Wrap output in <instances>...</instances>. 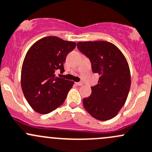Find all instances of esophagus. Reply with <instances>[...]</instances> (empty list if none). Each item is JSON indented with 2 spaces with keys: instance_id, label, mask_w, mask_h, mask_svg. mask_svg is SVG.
I'll list each match as a JSON object with an SVG mask.
<instances>
[{
  "instance_id": "obj_1",
  "label": "esophagus",
  "mask_w": 152,
  "mask_h": 152,
  "mask_svg": "<svg viewBox=\"0 0 152 152\" xmlns=\"http://www.w3.org/2000/svg\"><path fill=\"white\" fill-rule=\"evenodd\" d=\"M76 84L78 86H82L83 83L82 82H76Z\"/></svg>"
}]
</instances>
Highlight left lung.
Returning a JSON list of instances; mask_svg holds the SVG:
<instances>
[{"instance_id":"8db88e82","label":"left lung","mask_w":152,"mask_h":152,"mask_svg":"<svg viewBox=\"0 0 152 152\" xmlns=\"http://www.w3.org/2000/svg\"><path fill=\"white\" fill-rule=\"evenodd\" d=\"M77 48L89 60L92 72L100 76L98 84L91 87L90 96L83 100L84 108L98 120L112 119L124 105L130 88L127 60L116 46L107 41L79 42Z\"/></svg>"}]
</instances>
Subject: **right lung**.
<instances>
[{
	"instance_id": "add662e5",
	"label": "right lung",
	"mask_w": 152,
	"mask_h": 152,
	"mask_svg": "<svg viewBox=\"0 0 152 152\" xmlns=\"http://www.w3.org/2000/svg\"><path fill=\"white\" fill-rule=\"evenodd\" d=\"M76 43L56 36L43 38L27 52L21 72L22 92L30 106L39 114L52 112L63 104L74 82L55 76Z\"/></svg>"
}]
</instances>
